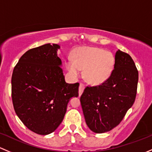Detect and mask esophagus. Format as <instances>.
<instances>
[{"mask_svg":"<svg viewBox=\"0 0 152 152\" xmlns=\"http://www.w3.org/2000/svg\"><path fill=\"white\" fill-rule=\"evenodd\" d=\"M84 88H85L84 86L83 85V84H80V86H79V96H81V94H82L83 92Z\"/></svg>","mask_w":152,"mask_h":152,"instance_id":"obj_1","label":"esophagus"}]
</instances>
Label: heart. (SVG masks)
Here are the masks:
<instances>
[{
    "label": "heart",
    "instance_id": "1",
    "mask_svg": "<svg viewBox=\"0 0 152 152\" xmlns=\"http://www.w3.org/2000/svg\"><path fill=\"white\" fill-rule=\"evenodd\" d=\"M115 66V58L110 52L96 48L83 47L75 50L73 60L68 58L66 69L73 78L77 77L80 70L87 82L100 85L112 74Z\"/></svg>",
    "mask_w": 152,
    "mask_h": 152
}]
</instances>
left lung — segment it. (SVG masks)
I'll return each mask as SVG.
<instances>
[{
	"label": "left lung",
	"mask_w": 152,
	"mask_h": 152,
	"mask_svg": "<svg viewBox=\"0 0 152 152\" xmlns=\"http://www.w3.org/2000/svg\"><path fill=\"white\" fill-rule=\"evenodd\" d=\"M137 82L133 60L118 50L110 77L97 86L86 87L80 96L86 123L92 132L104 133L119 124L133 104Z\"/></svg>",
	"instance_id": "obj_1"
}]
</instances>
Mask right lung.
Returning a JSON list of instances; mask_svg holds the SVG:
<instances>
[{
  "label": "right lung",
  "instance_id": "add662e5",
  "mask_svg": "<svg viewBox=\"0 0 152 152\" xmlns=\"http://www.w3.org/2000/svg\"><path fill=\"white\" fill-rule=\"evenodd\" d=\"M60 45L45 44L22 56L12 77L14 108L22 122L35 133L46 135L62 122L67 104L78 96L79 83H66Z\"/></svg>",
  "mask_w": 152,
  "mask_h": 152
}]
</instances>
